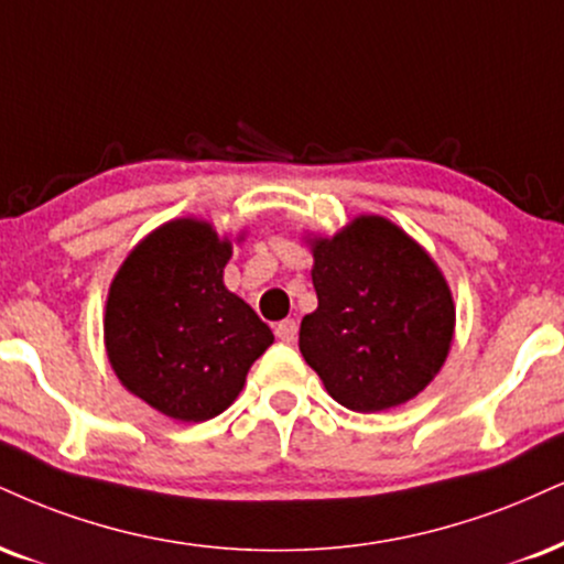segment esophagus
I'll list each match as a JSON object with an SVG mask.
<instances>
[{
	"instance_id": "1",
	"label": "esophagus",
	"mask_w": 564,
	"mask_h": 564,
	"mask_svg": "<svg viewBox=\"0 0 564 564\" xmlns=\"http://www.w3.org/2000/svg\"><path fill=\"white\" fill-rule=\"evenodd\" d=\"M296 330H300V325H296V321H281L275 325V336L281 338V341L291 344L296 338Z\"/></svg>"
}]
</instances>
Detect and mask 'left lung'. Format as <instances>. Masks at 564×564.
Instances as JSON below:
<instances>
[{"label": "left lung", "instance_id": "left-lung-1", "mask_svg": "<svg viewBox=\"0 0 564 564\" xmlns=\"http://www.w3.org/2000/svg\"><path fill=\"white\" fill-rule=\"evenodd\" d=\"M307 243L317 310L302 317L304 362L347 410L415 399L444 368L457 321L438 264L381 215H359Z\"/></svg>", "mask_w": 564, "mask_h": 564}]
</instances>
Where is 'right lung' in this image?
Listing matches in <instances>:
<instances>
[{"mask_svg": "<svg viewBox=\"0 0 564 564\" xmlns=\"http://www.w3.org/2000/svg\"><path fill=\"white\" fill-rule=\"evenodd\" d=\"M230 254L234 241L213 223L175 217L135 243L107 291L105 347L115 376L181 423L228 410L273 344V330L223 283Z\"/></svg>", "mask_w": 564, "mask_h": 564, "instance_id": "1", "label": "right lung"}]
</instances>
